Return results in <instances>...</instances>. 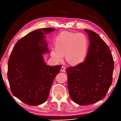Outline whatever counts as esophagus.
Here are the masks:
<instances>
[{
    "label": "esophagus",
    "mask_w": 121,
    "mask_h": 121,
    "mask_svg": "<svg viewBox=\"0 0 121 121\" xmlns=\"http://www.w3.org/2000/svg\"><path fill=\"white\" fill-rule=\"evenodd\" d=\"M65 67H64V66H62V67H61V72H65Z\"/></svg>",
    "instance_id": "obj_1"
}]
</instances>
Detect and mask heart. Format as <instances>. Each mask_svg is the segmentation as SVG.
Here are the masks:
<instances>
[{
	"label": "heart",
	"instance_id": "1",
	"mask_svg": "<svg viewBox=\"0 0 121 121\" xmlns=\"http://www.w3.org/2000/svg\"><path fill=\"white\" fill-rule=\"evenodd\" d=\"M54 43L50 56L55 63L62 61L65 54L66 60L73 65L79 64L86 58L89 41L84 33L63 31L55 37Z\"/></svg>",
	"mask_w": 121,
	"mask_h": 121
}]
</instances>
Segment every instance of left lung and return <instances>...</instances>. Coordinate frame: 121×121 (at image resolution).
<instances>
[{
	"label": "left lung",
	"instance_id": "8db88e82",
	"mask_svg": "<svg viewBox=\"0 0 121 121\" xmlns=\"http://www.w3.org/2000/svg\"><path fill=\"white\" fill-rule=\"evenodd\" d=\"M84 31L90 41L86 60L66 69L69 96L81 105L93 104L104 98L112 84L114 69L109 47L96 33Z\"/></svg>",
	"mask_w": 121,
	"mask_h": 121
}]
</instances>
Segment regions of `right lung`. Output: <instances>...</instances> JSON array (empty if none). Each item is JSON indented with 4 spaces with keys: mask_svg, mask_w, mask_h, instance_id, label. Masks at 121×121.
I'll return each mask as SVG.
<instances>
[{
    "mask_svg": "<svg viewBox=\"0 0 121 121\" xmlns=\"http://www.w3.org/2000/svg\"><path fill=\"white\" fill-rule=\"evenodd\" d=\"M52 28L36 30L19 40L13 49L8 62L7 77L13 95L31 106L47 100L53 81L61 65L49 66L42 55L48 52L44 34Z\"/></svg>",
    "mask_w": 121,
    "mask_h": 121,
    "instance_id": "right-lung-1",
    "label": "right lung"
}]
</instances>
